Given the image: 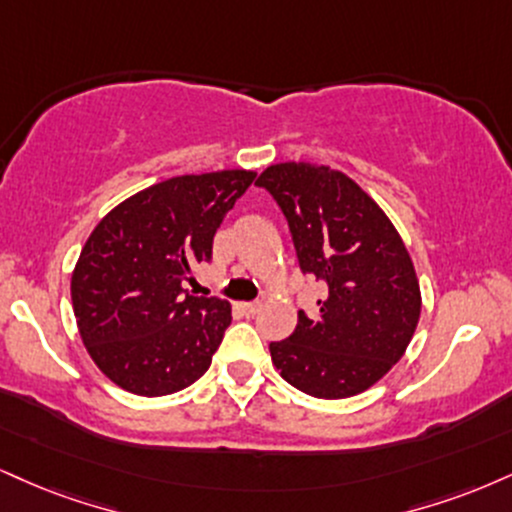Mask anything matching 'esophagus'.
Listing matches in <instances>:
<instances>
[{"label":"esophagus","instance_id":"obj_1","mask_svg":"<svg viewBox=\"0 0 512 512\" xmlns=\"http://www.w3.org/2000/svg\"><path fill=\"white\" fill-rule=\"evenodd\" d=\"M238 310L243 312V315L252 317V315H257V312L262 310V303H238Z\"/></svg>","mask_w":512,"mask_h":512}]
</instances>
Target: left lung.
<instances>
[{"label":"left lung","mask_w":512,"mask_h":512,"mask_svg":"<svg viewBox=\"0 0 512 512\" xmlns=\"http://www.w3.org/2000/svg\"><path fill=\"white\" fill-rule=\"evenodd\" d=\"M291 226L303 272L326 283L315 315L298 312L286 341L269 343L274 367L307 396L367 391L403 357L420 322L415 264L386 212L343 171L281 162L257 178Z\"/></svg>","instance_id":"1"}]
</instances>
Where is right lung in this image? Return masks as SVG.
Returning <instances> with one entry per match:
<instances>
[{
    "label": "right lung",
    "instance_id": "obj_1",
    "mask_svg": "<svg viewBox=\"0 0 512 512\" xmlns=\"http://www.w3.org/2000/svg\"><path fill=\"white\" fill-rule=\"evenodd\" d=\"M255 171L166 178L100 219L71 274L73 315L97 367L135 396H169L212 365L231 305L190 295L183 281Z\"/></svg>",
    "mask_w": 512,
    "mask_h": 512
}]
</instances>
